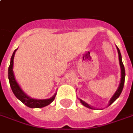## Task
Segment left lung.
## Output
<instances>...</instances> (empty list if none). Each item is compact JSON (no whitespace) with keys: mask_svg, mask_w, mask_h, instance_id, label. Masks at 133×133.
I'll return each instance as SVG.
<instances>
[{"mask_svg":"<svg viewBox=\"0 0 133 133\" xmlns=\"http://www.w3.org/2000/svg\"><path fill=\"white\" fill-rule=\"evenodd\" d=\"M117 52H118L119 55V65H120V68H121V80H120V83H119V86L118 89L116 91V92L115 93V94L112 96V97L111 98V99L109 100V106L111 105L113 102H115L116 99L118 98L119 96L121 94L122 91V89H123V87H124V83H125V67H124V65L122 63V55L121 53H120V51L119 50V48L117 47ZM80 102L83 105L86 107L87 108L91 109H94L93 107L90 106L89 104H87L86 102H85L84 101H83L81 99H80Z\"/></svg>","mask_w":133,"mask_h":133,"instance_id":"8db88e82","label":"left lung"}]
</instances>
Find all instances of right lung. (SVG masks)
Returning a JSON list of instances; mask_svg holds the SVG:
<instances>
[{"instance_id": "1", "label": "right lung", "mask_w": 133, "mask_h": 133, "mask_svg": "<svg viewBox=\"0 0 133 133\" xmlns=\"http://www.w3.org/2000/svg\"><path fill=\"white\" fill-rule=\"evenodd\" d=\"M17 50H15L14 53L12 55L11 58V63L10 65L8 67V80L10 83V86L12 89V91L16 97L18 99H19L22 103H24L25 105L27 106L28 107L30 108H42L46 106L49 105L50 103L53 102V100L55 98L56 94L51 97L50 99H32L31 97H29V96L26 95L24 91L21 89V87L19 86L18 83L16 82V78L14 77V71H13V67H14V55L16 51Z\"/></svg>"}]
</instances>
